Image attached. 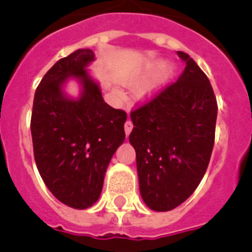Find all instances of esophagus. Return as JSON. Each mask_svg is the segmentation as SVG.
Here are the masks:
<instances>
[{
	"instance_id": "34e87169",
	"label": "esophagus",
	"mask_w": 252,
	"mask_h": 252,
	"mask_svg": "<svg viewBox=\"0 0 252 252\" xmlns=\"http://www.w3.org/2000/svg\"><path fill=\"white\" fill-rule=\"evenodd\" d=\"M133 128V125L132 122H131V120H127V121L125 122V132H126V135H130V132L132 131Z\"/></svg>"
}]
</instances>
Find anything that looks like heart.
Returning a JSON list of instances; mask_svg holds the SVG:
<instances>
[{
    "label": "heart",
    "instance_id": "heart-1",
    "mask_svg": "<svg viewBox=\"0 0 252 252\" xmlns=\"http://www.w3.org/2000/svg\"><path fill=\"white\" fill-rule=\"evenodd\" d=\"M158 66H159V68L157 67ZM157 67L158 69H157V72H155V74L153 75V78H151L150 81L146 82L145 84H142L141 87L137 88L136 91L137 98L146 99L149 98V97H151L154 93L159 90L160 87L164 86V84L169 81V78H170L171 75H173V73H174V66L171 65L170 63H162L161 65H160V63L158 62V60H151V62H149V63L144 66V69H142L139 74L135 75V77L127 78V79L125 81L127 84L139 83V82L144 81V79H145V78L153 72L154 69H156Z\"/></svg>",
    "mask_w": 252,
    "mask_h": 252
}]
</instances>
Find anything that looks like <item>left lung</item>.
Masks as SVG:
<instances>
[{
    "instance_id": "left-lung-1",
    "label": "left lung",
    "mask_w": 252,
    "mask_h": 252,
    "mask_svg": "<svg viewBox=\"0 0 252 252\" xmlns=\"http://www.w3.org/2000/svg\"><path fill=\"white\" fill-rule=\"evenodd\" d=\"M174 83L130 113V144L136 151L140 193L150 209L171 211L188 199L209 164L215 144L217 101L194 60Z\"/></svg>"
}]
</instances>
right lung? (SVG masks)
Segmentation results:
<instances>
[{
	"instance_id": "add662e5",
	"label": "right lung",
	"mask_w": 252,
	"mask_h": 252,
	"mask_svg": "<svg viewBox=\"0 0 252 252\" xmlns=\"http://www.w3.org/2000/svg\"><path fill=\"white\" fill-rule=\"evenodd\" d=\"M91 49H78L58 60L37 86L31 113V136L37 170L62 203L86 209L98 201L111 158L125 140L126 112L102 98L87 72ZM75 77L81 97L69 99L63 83Z\"/></svg>"
}]
</instances>
